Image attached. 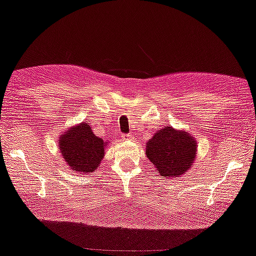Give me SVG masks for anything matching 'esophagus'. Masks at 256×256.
<instances>
[{
  "mask_svg": "<svg viewBox=\"0 0 256 256\" xmlns=\"http://www.w3.org/2000/svg\"><path fill=\"white\" fill-rule=\"evenodd\" d=\"M122 139H123V140H132L133 139V136H131V134H123V136H122Z\"/></svg>",
  "mask_w": 256,
  "mask_h": 256,
  "instance_id": "1",
  "label": "esophagus"
}]
</instances>
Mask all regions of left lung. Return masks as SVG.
Listing matches in <instances>:
<instances>
[{
  "instance_id": "8db88e82",
  "label": "left lung",
  "mask_w": 256,
  "mask_h": 256,
  "mask_svg": "<svg viewBox=\"0 0 256 256\" xmlns=\"http://www.w3.org/2000/svg\"><path fill=\"white\" fill-rule=\"evenodd\" d=\"M196 150V140L190 133L169 125L160 128L146 146L147 158L164 178L179 177L190 170Z\"/></svg>"
}]
</instances>
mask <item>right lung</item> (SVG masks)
Listing matches in <instances>:
<instances>
[{
  "label": "right lung",
  "mask_w": 256,
  "mask_h": 256,
  "mask_svg": "<svg viewBox=\"0 0 256 256\" xmlns=\"http://www.w3.org/2000/svg\"><path fill=\"white\" fill-rule=\"evenodd\" d=\"M108 142L98 138L85 122L71 126L58 136V147L66 166L78 174L94 172L104 158Z\"/></svg>",
  "instance_id": "right-lung-1"
}]
</instances>
